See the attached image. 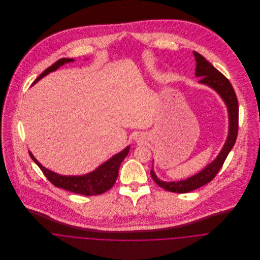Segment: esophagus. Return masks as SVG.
<instances>
[{
  "mask_svg": "<svg viewBox=\"0 0 260 260\" xmlns=\"http://www.w3.org/2000/svg\"><path fill=\"white\" fill-rule=\"evenodd\" d=\"M136 139H138V137H136Z\"/></svg>",
  "mask_w": 260,
  "mask_h": 260,
  "instance_id": "34e87169",
  "label": "esophagus"
}]
</instances>
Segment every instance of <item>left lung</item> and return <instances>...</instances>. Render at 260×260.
I'll use <instances>...</instances> for the list:
<instances>
[{
  "instance_id": "obj_1",
  "label": "left lung",
  "mask_w": 260,
  "mask_h": 260,
  "mask_svg": "<svg viewBox=\"0 0 260 260\" xmlns=\"http://www.w3.org/2000/svg\"><path fill=\"white\" fill-rule=\"evenodd\" d=\"M193 55L196 61L195 76L200 78V84L210 87L221 97L227 107L229 127L226 141L217 157L197 174L184 180L166 182L160 180L155 174L153 168L151 169L150 174L158 185L167 191L176 193H187L210 182L218 173L227 155L233 148L238 132V102L232 85L230 84L229 80L216 68H214V66L211 65L202 55L195 51L193 52Z\"/></svg>"
}]
</instances>
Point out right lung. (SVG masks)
Segmentation results:
<instances>
[{"label": "right lung", "instance_id": "obj_1", "mask_svg": "<svg viewBox=\"0 0 260 260\" xmlns=\"http://www.w3.org/2000/svg\"><path fill=\"white\" fill-rule=\"evenodd\" d=\"M74 62V59L70 58H62L58 60L56 63H54L51 67L47 68L42 74L38 77L33 83L36 84L39 80H41L46 75L56 71L59 67L63 66L64 64ZM130 146H127L123 149L121 152L115 154L112 156L109 160L102 163L99 167H97L94 171L87 173L85 175H60L54 171H51L44 167L37 159L34 157L31 151H29L30 156L32 160L40 167V169L43 171L44 175L48 178V180L59 188H63L65 190L82 194L85 196H92V195H99L107 190H109L114 183L116 182V179L118 177V171L119 167L121 165V162L125 159V157L129 153Z\"/></svg>", "mask_w": 260, "mask_h": 260}]
</instances>
